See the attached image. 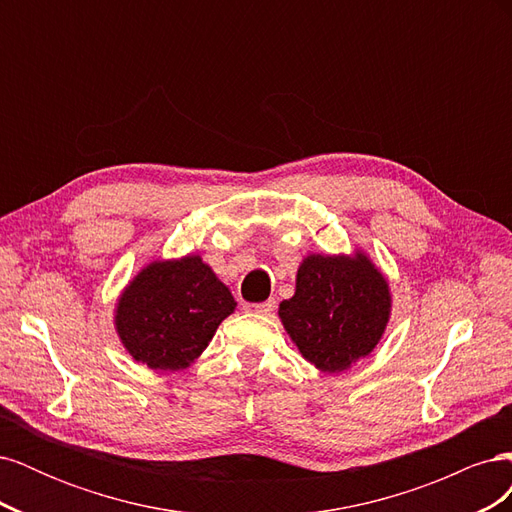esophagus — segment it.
Masks as SVG:
<instances>
[{
    "instance_id": "obj_1",
    "label": "esophagus",
    "mask_w": 512,
    "mask_h": 512,
    "mask_svg": "<svg viewBox=\"0 0 512 512\" xmlns=\"http://www.w3.org/2000/svg\"><path fill=\"white\" fill-rule=\"evenodd\" d=\"M247 312H254V314H262V316H269L273 309H275V301L269 299L265 303H245Z\"/></svg>"
}]
</instances>
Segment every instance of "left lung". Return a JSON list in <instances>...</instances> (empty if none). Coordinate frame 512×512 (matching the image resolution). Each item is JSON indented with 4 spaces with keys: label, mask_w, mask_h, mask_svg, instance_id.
<instances>
[{
    "label": "left lung",
    "mask_w": 512,
    "mask_h": 512,
    "mask_svg": "<svg viewBox=\"0 0 512 512\" xmlns=\"http://www.w3.org/2000/svg\"><path fill=\"white\" fill-rule=\"evenodd\" d=\"M391 288L363 250L309 254L280 320L303 359L327 374L350 369L378 346L391 318Z\"/></svg>",
    "instance_id": "left-lung-1"
}]
</instances>
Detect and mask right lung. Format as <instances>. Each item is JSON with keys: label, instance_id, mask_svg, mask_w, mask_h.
Returning <instances> with one entry per match:
<instances>
[{"label": "right lung", "instance_id": "add662e5", "mask_svg": "<svg viewBox=\"0 0 512 512\" xmlns=\"http://www.w3.org/2000/svg\"><path fill=\"white\" fill-rule=\"evenodd\" d=\"M235 307L228 286L200 256L153 260L121 290L115 331L134 361L179 371L203 354Z\"/></svg>", "mask_w": 512, "mask_h": 512}]
</instances>
